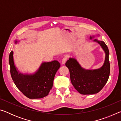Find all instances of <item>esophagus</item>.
<instances>
[{
  "instance_id": "obj_1",
  "label": "esophagus",
  "mask_w": 121,
  "mask_h": 121,
  "mask_svg": "<svg viewBox=\"0 0 121 121\" xmlns=\"http://www.w3.org/2000/svg\"><path fill=\"white\" fill-rule=\"evenodd\" d=\"M67 59H68V58H67V57H64V58L62 59V61H61L62 64H65V63L66 62Z\"/></svg>"
}]
</instances>
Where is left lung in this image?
Instances as JSON below:
<instances>
[{"instance_id": "8db88e82", "label": "left lung", "mask_w": 121, "mask_h": 121, "mask_svg": "<svg viewBox=\"0 0 121 121\" xmlns=\"http://www.w3.org/2000/svg\"><path fill=\"white\" fill-rule=\"evenodd\" d=\"M92 38V37H90ZM98 42L106 53L104 64L101 68L93 70L83 69L75 59L70 58L65 65L70 72L71 82L75 89L82 95H93L99 92L107 82L110 74L109 50L105 42Z\"/></svg>"}]
</instances>
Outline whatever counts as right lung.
Returning <instances> with one entry per match:
<instances>
[{
    "label": "right lung",
    "mask_w": 121,
    "mask_h": 121,
    "mask_svg": "<svg viewBox=\"0 0 121 121\" xmlns=\"http://www.w3.org/2000/svg\"><path fill=\"white\" fill-rule=\"evenodd\" d=\"M13 55L12 51L9 56L10 72L18 89L29 99H40L48 95L53 86L55 75L60 67V63L57 61L44 62L34 75H23L16 70Z\"/></svg>",
    "instance_id": "right-lung-1"
}]
</instances>
